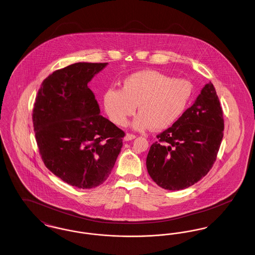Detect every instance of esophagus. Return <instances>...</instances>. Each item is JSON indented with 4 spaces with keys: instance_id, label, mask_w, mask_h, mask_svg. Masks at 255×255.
Listing matches in <instances>:
<instances>
[{
    "instance_id": "esophagus-1",
    "label": "esophagus",
    "mask_w": 255,
    "mask_h": 255,
    "mask_svg": "<svg viewBox=\"0 0 255 255\" xmlns=\"http://www.w3.org/2000/svg\"><path fill=\"white\" fill-rule=\"evenodd\" d=\"M136 137V135H134L133 133H126V135H125V137H124V139L126 140V141H128V140H132L133 138H135Z\"/></svg>"
}]
</instances>
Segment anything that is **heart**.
<instances>
[{
    "label": "heart",
    "instance_id": "obj_1",
    "mask_svg": "<svg viewBox=\"0 0 255 255\" xmlns=\"http://www.w3.org/2000/svg\"><path fill=\"white\" fill-rule=\"evenodd\" d=\"M192 96V85L184 79H173L156 71H141L126 77L122 90L109 89L103 104L110 120L124 126L133 116L137 105L139 114L133 127L145 130L168 128L187 108Z\"/></svg>",
    "mask_w": 255,
    "mask_h": 255
}]
</instances>
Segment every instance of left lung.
<instances>
[{
	"instance_id": "left-lung-1",
	"label": "left lung",
	"mask_w": 255,
	"mask_h": 255,
	"mask_svg": "<svg viewBox=\"0 0 255 255\" xmlns=\"http://www.w3.org/2000/svg\"><path fill=\"white\" fill-rule=\"evenodd\" d=\"M223 110L213 84H206L194 104L157 135L149 150L147 171L158 186L181 190L212 168L224 136Z\"/></svg>"
}]
</instances>
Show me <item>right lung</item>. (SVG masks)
Segmentation results:
<instances>
[{
	"label": "right lung",
	"instance_id": "right-lung-1",
	"mask_svg": "<svg viewBox=\"0 0 255 255\" xmlns=\"http://www.w3.org/2000/svg\"><path fill=\"white\" fill-rule=\"evenodd\" d=\"M108 63H75L42 82L32 112L39 153L63 182L94 188L109 177L125 133L100 114L88 83Z\"/></svg>",
	"mask_w": 255,
	"mask_h": 255
}]
</instances>
